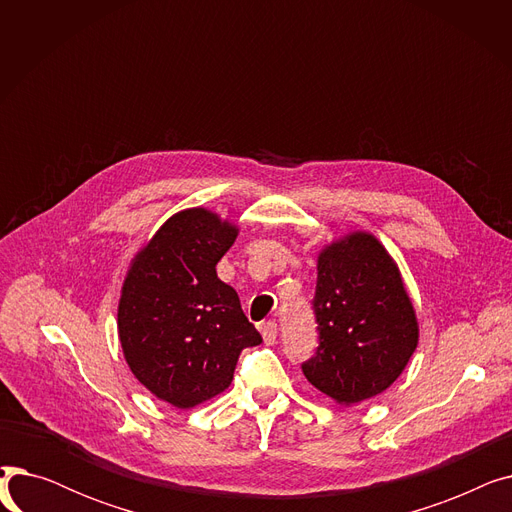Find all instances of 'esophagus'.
Masks as SVG:
<instances>
[{
  "instance_id": "1",
  "label": "esophagus",
  "mask_w": 512,
  "mask_h": 512,
  "mask_svg": "<svg viewBox=\"0 0 512 512\" xmlns=\"http://www.w3.org/2000/svg\"><path fill=\"white\" fill-rule=\"evenodd\" d=\"M259 330H261V336H263L265 344L276 342V338H278V324H276V321H263Z\"/></svg>"
}]
</instances>
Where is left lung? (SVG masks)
I'll return each instance as SVG.
<instances>
[{
    "label": "left lung",
    "mask_w": 512,
    "mask_h": 512,
    "mask_svg": "<svg viewBox=\"0 0 512 512\" xmlns=\"http://www.w3.org/2000/svg\"><path fill=\"white\" fill-rule=\"evenodd\" d=\"M311 305L319 346L301 367L317 390L348 407L396 382L419 328L398 267L378 238L355 232L321 251Z\"/></svg>",
    "instance_id": "8db88e82"
}]
</instances>
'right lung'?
<instances>
[{
    "label": "right lung",
    "instance_id": "obj_1",
    "mask_svg": "<svg viewBox=\"0 0 512 512\" xmlns=\"http://www.w3.org/2000/svg\"><path fill=\"white\" fill-rule=\"evenodd\" d=\"M238 228L203 209H184L134 257L118 305L130 371L159 400L191 409L224 392L242 348L261 334L215 265Z\"/></svg>",
    "mask_w": 512,
    "mask_h": 512
}]
</instances>
